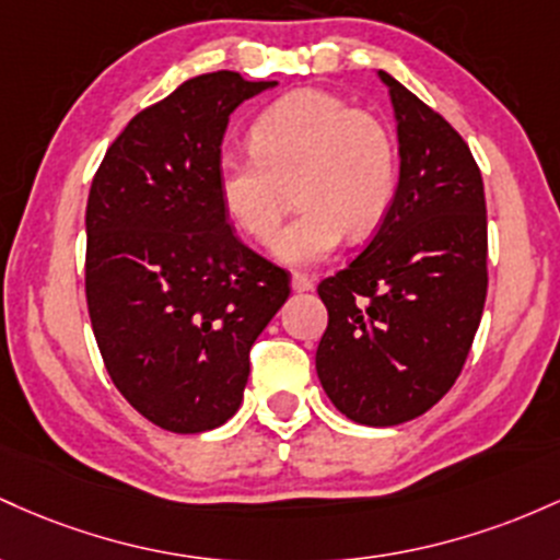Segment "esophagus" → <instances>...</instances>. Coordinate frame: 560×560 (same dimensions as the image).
<instances>
[{
	"instance_id": "1",
	"label": "esophagus",
	"mask_w": 560,
	"mask_h": 560,
	"mask_svg": "<svg viewBox=\"0 0 560 560\" xmlns=\"http://www.w3.org/2000/svg\"><path fill=\"white\" fill-rule=\"evenodd\" d=\"M293 291L296 293H306V291H312L314 288V280L310 278V275H301V272H296L293 275Z\"/></svg>"
}]
</instances>
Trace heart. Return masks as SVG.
Returning a JSON list of instances; mask_svg holds the SVG:
<instances>
[{
	"label": "heart",
	"instance_id": "obj_1",
	"mask_svg": "<svg viewBox=\"0 0 560 560\" xmlns=\"http://www.w3.org/2000/svg\"><path fill=\"white\" fill-rule=\"evenodd\" d=\"M254 153H224L217 192L246 235L269 243L285 213V187L301 213L275 241L293 267L325 261L343 235L381 224L397 192V142L381 118L323 90L282 94L250 124Z\"/></svg>",
	"mask_w": 560,
	"mask_h": 560
}]
</instances>
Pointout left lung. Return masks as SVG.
<instances>
[{
    "label": "left lung",
    "mask_w": 560,
    "mask_h": 560,
    "mask_svg": "<svg viewBox=\"0 0 560 560\" xmlns=\"http://www.w3.org/2000/svg\"><path fill=\"white\" fill-rule=\"evenodd\" d=\"M378 77L397 118L399 185L368 248L319 282L317 375L343 416L383 429L431 410L466 364L487 299V203L466 140Z\"/></svg>",
    "instance_id": "1"
}]
</instances>
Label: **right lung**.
<instances>
[{
    "label": "right lung",
    "mask_w": 560,
    "mask_h": 560,
    "mask_svg": "<svg viewBox=\"0 0 560 560\" xmlns=\"http://www.w3.org/2000/svg\"><path fill=\"white\" fill-rule=\"evenodd\" d=\"M278 81L203 73L116 137L86 200V306L124 399L150 423L200 433L237 412L248 351L291 293L243 246L217 192L230 113Z\"/></svg>",
    "instance_id": "obj_1"
}]
</instances>
